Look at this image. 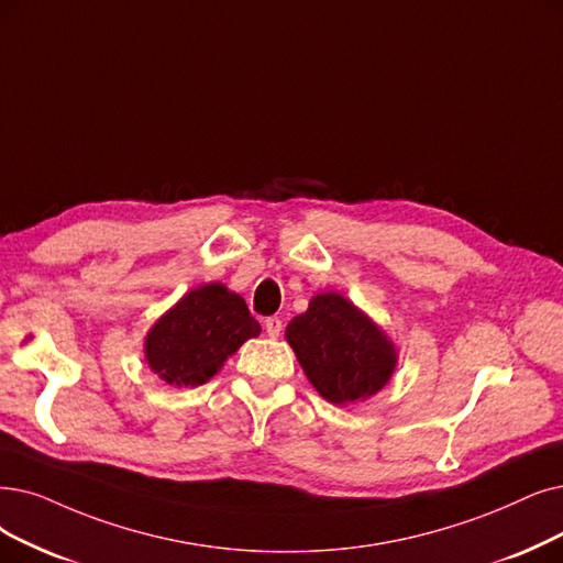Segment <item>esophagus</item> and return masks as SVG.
<instances>
[{
  "mask_svg": "<svg viewBox=\"0 0 563 563\" xmlns=\"http://www.w3.org/2000/svg\"><path fill=\"white\" fill-rule=\"evenodd\" d=\"M263 328H265V332H267V336H279L282 334V319L279 317H269V319H265V323H263Z\"/></svg>",
  "mask_w": 563,
  "mask_h": 563,
  "instance_id": "obj_1",
  "label": "esophagus"
}]
</instances>
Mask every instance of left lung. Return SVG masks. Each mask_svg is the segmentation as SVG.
Instances as JSON below:
<instances>
[{
  "instance_id": "left-lung-1",
  "label": "left lung",
  "mask_w": 563,
  "mask_h": 563,
  "mask_svg": "<svg viewBox=\"0 0 563 563\" xmlns=\"http://www.w3.org/2000/svg\"><path fill=\"white\" fill-rule=\"evenodd\" d=\"M309 384L332 404H355L384 388L397 365L395 344L340 294L313 296L286 328Z\"/></svg>"
}]
</instances>
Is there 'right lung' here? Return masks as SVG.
<instances>
[{
    "mask_svg": "<svg viewBox=\"0 0 563 563\" xmlns=\"http://www.w3.org/2000/svg\"><path fill=\"white\" fill-rule=\"evenodd\" d=\"M261 325L223 284L198 286L145 336V360L170 386H203Z\"/></svg>",
    "mask_w": 563,
    "mask_h": 563,
    "instance_id": "right-lung-1",
    "label": "right lung"
}]
</instances>
